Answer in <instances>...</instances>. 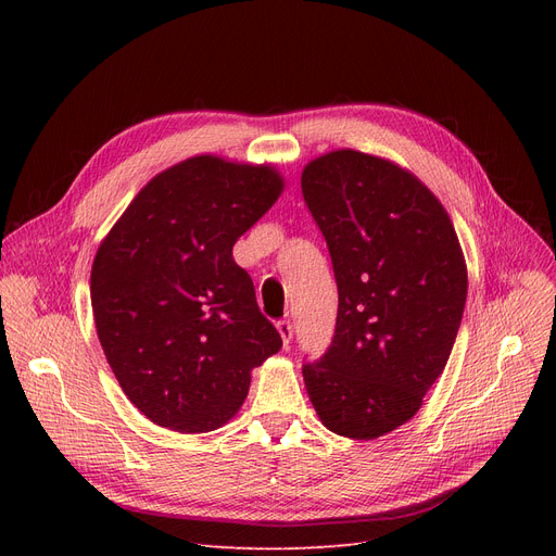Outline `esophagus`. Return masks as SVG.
<instances>
[{
    "label": "esophagus",
    "instance_id": "obj_1",
    "mask_svg": "<svg viewBox=\"0 0 556 556\" xmlns=\"http://www.w3.org/2000/svg\"><path fill=\"white\" fill-rule=\"evenodd\" d=\"M277 329H279V336H281V340H283V344L288 346V342L293 340V323H290V319H279L277 323Z\"/></svg>",
    "mask_w": 556,
    "mask_h": 556
}]
</instances>
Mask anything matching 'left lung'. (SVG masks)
Listing matches in <instances>:
<instances>
[{
  "label": "left lung",
  "mask_w": 556,
  "mask_h": 556,
  "mask_svg": "<svg viewBox=\"0 0 556 556\" xmlns=\"http://www.w3.org/2000/svg\"><path fill=\"white\" fill-rule=\"evenodd\" d=\"M338 283L336 333L302 365L323 424L374 440L413 419L442 376L466 304L453 223L413 173L333 151L302 173Z\"/></svg>",
  "instance_id": "left-lung-1"
}]
</instances>
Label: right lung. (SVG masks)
Here are the masks:
<instances>
[{"mask_svg":"<svg viewBox=\"0 0 556 556\" xmlns=\"http://www.w3.org/2000/svg\"><path fill=\"white\" fill-rule=\"evenodd\" d=\"M283 182L270 166L191 157L146 185L90 279L105 358L153 424L207 432L237 415L250 371L281 349L231 248Z\"/></svg>","mask_w":556,"mask_h":556,"instance_id":"1","label":"right lung"}]
</instances>
